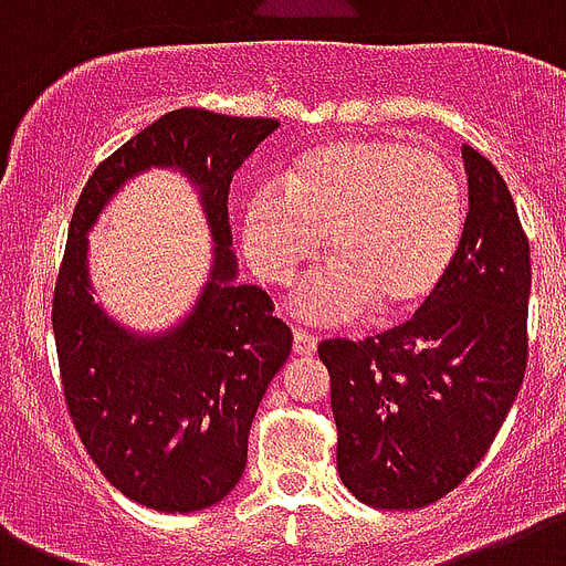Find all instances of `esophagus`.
<instances>
[{
    "label": "esophagus",
    "instance_id": "34e87169",
    "mask_svg": "<svg viewBox=\"0 0 566 566\" xmlns=\"http://www.w3.org/2000/svg\"><path fill=\"white\" fill-rule=\"evenodd\" d=\"M295 354H301V357H310V354H315V348H318V339H315L313 333L301 331V327H295Z\"/></svg>",
    "mask_w": 566,
    "mask_h": 566
}]
</instances>
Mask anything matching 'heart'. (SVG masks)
Returning <instances> with one entry per match:
<instances>
[{"label":"heart","mask_w":566,"mask_h":566,"mask_svg":"<svg viewBox=\"0 0 566 566\" xmlns=\"http://www.w3.org/2000/svg\"><path fill=\"white\" fill-rule=\"evenodd\" d=\"M286 182L253 188L242 235L269 283H289L327 239L333 265L292 301L304 318L348 322L371 304L405 313L449 274L467 200L440 153L405 138H343L304 153Z\"/></svg>","instance_id":"b5f03b06"}]
</instances>
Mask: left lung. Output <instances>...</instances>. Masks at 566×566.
<instances>
[{
	"mask_svg": "<svg viewBox=\"0 0 566 566\" xmlns=\"http://www.w3.org/2000/svg\"><path fill=\"white\" fill-rule=\"evenodd\" d=\"M470 212L461 248L410 322L363 343L327 339L336 470L371 507L442 499L496 440L528 360V239L505 179L463 144Z\"/></svg>",
	"mask_w": 566,
	"mask_h": 566,
	"instance_id": "left-lung-1",
	"label": "left lung"
}]
</instances>
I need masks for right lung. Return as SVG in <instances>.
Instances as JSON below:
<instances>
[{"instance_id":"1","label":"right lung","mask_w":566,"mask_h":566,"mask_svg":"<svg viewBox=\"0 0 566 566\" xmlns=\"http://www.w3.org/2000/svg\"><path fill=\"white\" fill-rule=\"evenodd\" d=\"M277 126L271 117L168 112L94 170L73 209L52 297L64 401L99 472L153 511H203L239 484L256 407L292 352L269 292L235 283L227 214L233 174ZM150 167L177 169L196 186L216 260L186 319L135 334L93 301L86 233L107 200Z\"/></svg>"}]
</instances>
